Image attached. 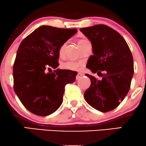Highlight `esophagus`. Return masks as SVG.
<instances>
[{"label":"esophagus","mask_w":146,"mask_h":146,"mask_svg":"<svg viewBox=\"0 0 146 146\" xmlns=\"http://www.w3.org/2000/svg\"><path fill=\"white\" fill-rule=\"evenodd\" d=\"M82 75H83L82 73H78V75H77V76H76V80H79V79H80V78H81V77L82 76Z\"/></svg>","instance_id":"esophagus-1"}]
</instances>
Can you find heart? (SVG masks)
<instances>
[{"instance_id": "heart-1", "label": "heart", "mask_w": 146, "mask_h": 146, "mask_svg": "<svg viewBox=\"0 0 146 146\" xmlns=\"http://www.w3.org/2000/svg\"><path fill=\"white\" fill-rule=\"evenodd\" d=\"M86 40H82L79 41V44L85 41ZM66 42L63 43L61 45L59 49V56L60 58H63L65 55V49H66ZM85 62L83 60H79V61H74V60H68V61L64 62L62 64V68L68 71H80L84 66Z\"/></svg>"}]
</instances>
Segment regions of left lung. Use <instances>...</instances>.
Listing matches in <instances>:
<instances>
[{
    "instance_id": "left-lung-1",
    "label": "left lung",
    "mask_w": 146,
    "mask_h": 146,
    "mask_svg": "<svg viewBox=\"0 0 146 146\" xmlns=\"http://www.w3.org/2000/svg\"><path fill=\"white\" fill-rule=\"evenodd\" d=\"M90 41L93 56L86 67L93 73L105 72L99 80L86 74L91 84L84 94L90 106L100 112L117 108L128 94L134 74L133 58L124 38L117 31L104 25L80 29Z\"/></svg>"
}]
</instances>
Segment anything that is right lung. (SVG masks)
Here are the masks:
<instances>
[{
	"label": "right lung",
	"instance_id": "1",
	"mask_svg": "<svg viewBox=\"0 0 146 146\" xmlns=\"http://www.w3.org/2000/svg\"><path fill=\"white\" fill-rule=\"evenodd\" d=\"M76 29L40 27L22 41L13 66L14 89L23 106L38 116L56 111L63 101L65 86L74 82L78 73L56 69L61 45Z\"/></svg>",
	"mask_w": 146,
	"mask_h": 146
}]
</instances>
